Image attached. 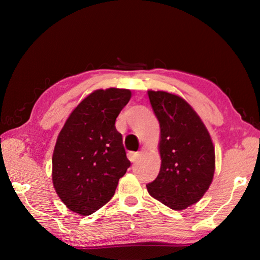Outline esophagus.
<instances>
[{
  "mask_svg": "<svg viewBox=\"0 0 260 260\" xmlns=\"http://www.w3.org/2000/svg\"><path fill=\"white\" fill-rule=\"evenodd\" d=\"M127 157H128V159H129L132 162H134L136 159H138L139 153H138V152H134V151H129L128 153H127Z\"/></svg>",
  "mask_w": 260,
  "mask_h": 260,
  "instance_id": "obj_1",
  "label": "esophagus"
}]
</instances>
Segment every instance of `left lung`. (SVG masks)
<instances>
[{"label":"left lung","mask_w":260,"mask_h":260,"mask_svg":"<svg viewBox=\"0 0 260 260\" xmlns=\"http://www.w3.org/2000/svg\"><path fill=\"white\" fill-rule=\"evenodd\" d=\"M160 126V171L147 184L150 195L172 210L199 202L214 174V147L203 121L178 95L148 91Z\"/></svg>","instance_id":"obj_1"}]
</instances>
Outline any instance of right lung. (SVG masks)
<instances>
[{
    "mask_svg": "<svg viewBox=\"0 0 260 260\" xmlns=\"http://www.w3.org/2000/svg\"><path fill=\"white\" fill-rule=\"evenodd\" d=\"M131 90L109 88L89 94L70 114L52 155V183L73 212L89 215L112 199L131 166L116 119Z\"/></svg>",
    "mask_w": 260,
    "mask_h": 260,
    "instance_id": "add662e5",
    "label": "right lung"
}]
</instances>
